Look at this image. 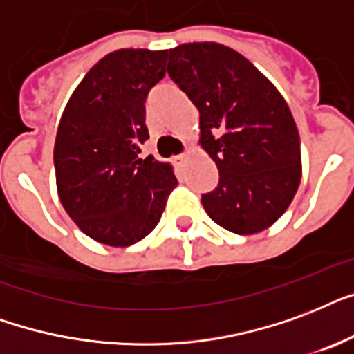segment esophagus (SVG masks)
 <instances>
[{"label": "esophagus", "instance_id": "1", "mask_svg": "<svg viewBox=\"0 0 354 354\" xmlns=\"http://www.w3.org/2000/svg\"><path fill=\"white\" fill-rule=\"evenodd\" d=\"M188 158H190V151L183 153V155H179V157H175V164H179V166H183V164L188 162Z\"/></svg>", "mask_w": 354, "mask_h": 354}]
</instances>
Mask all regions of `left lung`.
<instances>
[{"mask_svg": "<svg viewBox=\"0 0 354 354\" xmlns=\"http://www.w3.org/2000/svg\"><path fill=\"white\" fill-rule=\"evenodd\" d=\"M168 73L199 111V144L220 171L203 208L223 229L254 234L281 218L301 183L297 125L275 84L218 42L168 51Z\"/></svg>", "mask_w": 354, "mask_h": 354, "instance_id": "8db88e82", "label": "left lung"}]
</instances>
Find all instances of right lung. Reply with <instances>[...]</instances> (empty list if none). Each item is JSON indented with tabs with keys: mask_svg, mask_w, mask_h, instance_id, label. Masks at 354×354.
Returning a JSON list of instances; mask_svg holds the SVG:
<instances>
[{
	"mask_svg": "<svg viewBox=\"0 0 354 354\" xmlns=\"http://www.w3.org/2000/svg\"><path fill=\"white\" fill-rule=\"evenodd\" d=\"M166 49L105 55L60 116L53 149L59 199L75 225L105 245L146 238L177 186L171 164L138 155L149 138L144 103L166 75Z\"/></svg>",
	"mask_w": 354,
	"mask_h": 354,
	"instance_id": "1",
	"label": "right lung"
}]
</instances>
